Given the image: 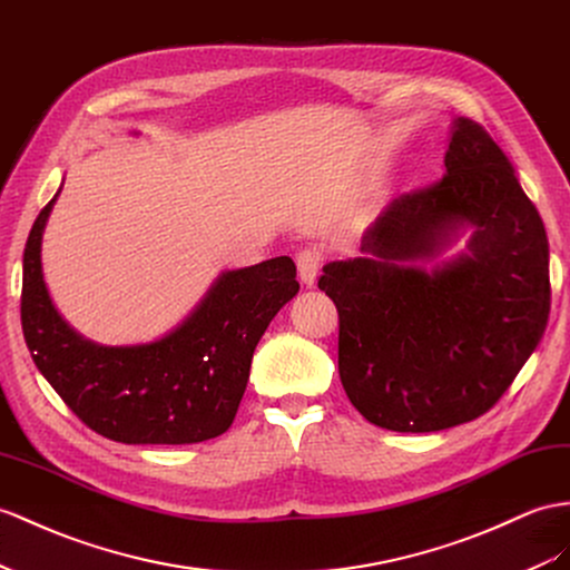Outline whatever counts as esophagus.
<instances>
[{
  "label": "esophagus",
  "instance_id": "34e87169",
  "mask_svg": "<svg viewBox=\"0 0 570 570\" xmlns=\"http://www.w3.org/2000/svg\"><path fill=\"white\" fill-rule=\"evenodd\" d=\"M296 267H298V276L305 286H313L317 279V272L323 267V250L320 247L311 245L303 247V250L296 253Z\"/></svg>",
  "mask_w": 570,
  "mask_h": 570
}]
</instances>
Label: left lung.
I'll use <instances>...</instances> for the list:
<instances>
[{
	"label": "left lung",
	"instance_id": "left-lung-1",
	"mask_svg": "<svg viewBox=\"0 0 570 570\" xmlns=\"http://www.w3.org/2000/svg\"><path fill=\"white\" fill-rule=\"evenodd\" d=\"M471 253L429 275L405 265L450 229ZM363 257L317 279L340 313V377L371 424L429 433L487 414L513 385L551 311L544 222L484 127L458 118L445 175L406 193L361 238Z\"/></svg>",
	"mask_w": 570,
	"mask_h": 570
}]
</instances>
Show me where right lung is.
<instances>
[{
  "mask_svg": "<svg viewBox=\"0 0 570 570\" xmlns=\"http://www.w3.org/2000/svg\"><path fill=\"white\" fill-rule=\"evenodd\" d=\"M52 202L38 214L23 250L21 325L38 371L86 426L115 443L187 445L226 433L259 337L298 294L294 259L226 272L164 340L98 346L65 323L42 282L40 238Z\"/></svg>",
  "mask_w": 570,
  "mask_h": 570,
  "instance_id": "1",
  "label": "right lung"
}]
</instances>
